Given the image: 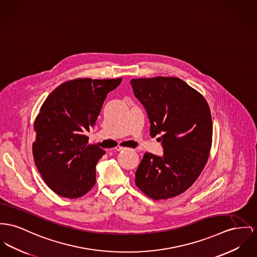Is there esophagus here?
<instances>
[{
	"label": "esophagus",
	"mask_w": 257,
	"mask_h": 257,
	"mask_svg": "<svg viewBox=\"0 0 257 257\" xmlns=\"http://www.w3.org/2000/svg\"><path fill=\"white\" fill-rule=\"evenodd\" d=\"M125 149H126L125 147H121V146H117L115 148V150H117V151H122V150H125Z\"/></svg>",
	"instance_id": "obj_1"
}]
</instances>
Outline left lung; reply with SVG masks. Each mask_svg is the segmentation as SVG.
Masks as SVG:
<instances>
[{"instance_id": "8db88e82", "label": "left lung", "mask_w": 257, "mask_h": 257, "mask_svg": "<svg viewBox=\"0 0 257 257\" xmlns=\"http://www.w3.org/2000/svg\"><path fill=\"white\" fill-rule=\"evenodd\" d=\"M135 95L147 111L150 135L162 141V157L146 152L136 172V184L153 200L185 192L207 162L212 120L205 97L175 77L133 79Z\"/></svg>"}]
</instances>
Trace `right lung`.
Returning <instances> with one entry per match:
<instances>
[{
	"mask_svg": "<svg viewBox=\"0 0 257 257\" xmlns=\"http://www.w3.org/2000/svg\"><path fill=\"white\" fill-rule=\"evenodd\" d=\"M119 79H76L53 89L34 122L35 164L57 195L77 199L96 181L95 167L105 151L88 144L86 134L95 124L103 102Z\"/></svg>",
	"mask_w": 257,
	"mask_h": 257,
	"instance_id": "add662e5",
	"label": "right lung"
}]
</instances>
